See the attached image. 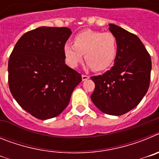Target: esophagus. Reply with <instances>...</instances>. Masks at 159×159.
<instances>
[{
    "label": "esophagus",
    "mask_w": 159,
    "mask_h": 159,
    "mask_svg": "<svg viewBox=\"0 0 159 159\" xmlns=\"http://www.w3.org/2000/svg\"><path fill=\"white\" fill-rule=\"evenodd\" d=\"M88 79H89V76H88V75H82V80H83V81L87 80H88Z\"/></svg>",
    "instance_id": "esophagus-1"
}]
</instances>
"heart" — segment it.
Listing matches in <instances>:
<instances>
[{"mask_svg":"<svg viewBox=\"0 0 159 159\" xmlns=\"http://www.w3.org/2000/svg\"><path fill=\"white\" fill-rule=\"evenodd\" d=\"M64 52L71 67H76L84 54V60L92 70L101 71L113 64L117 54V41L110 32L87 29L75 36L74 44L66 43Z\"/></svg>","mask_w":159,"mask_h":159,"instance_id":"b5f03b06","label":"heart"}]
</instances>
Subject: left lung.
Returning <instances> with one entry per match:
<instances>
[{"label": "left lung", "mask_w": 159, "mask_h": 159, "mask_svg": "<svg viewBox=\"0 0 159 159\" xmlns=\"http://www.w3.org/2000/svg\"><path fill=\"white\" fill-rule=\"evenodd\" d=\"M109 30L116 36L115 65L102 75L92 76L95 87L91 99L102 112L122 116L135 107L148 91L151 59L136 35L113 24Z\"/></svg>", "instance_id": "1"}]
</instances>
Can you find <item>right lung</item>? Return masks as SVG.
<instances>
[{"label":"right lung","instance_id":"add662e5","mask_svg":"<svg viewBox=\"0 0 159 159\" xmlns=\"http://www.w3.org/2000/svg\"><path fill=\"white\" fill-rule=\"evenodd\" d=\"M71 29L39 27L16 42L8 64V87L18 104L39 119L59 116L82 81L65 64L64 46Z\"/></svg>","mask_w":159,"mask_h":159}]
</instances>
